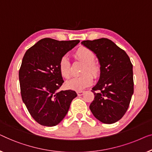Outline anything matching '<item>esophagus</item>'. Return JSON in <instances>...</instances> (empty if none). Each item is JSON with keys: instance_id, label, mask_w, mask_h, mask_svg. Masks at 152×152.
<instances>
[{"instance_id": "esophagus-1", "label": "esophagus", "mask_w": 152, "mask_h": 152, "mask_svg": "<svg viewBox=\"0 0 152 152\" xmlns=\"http://www.w3.org/2000/svg\"><path fill=\"white\" fill-rule=\"evenodd\" d=\"M77 94H78V96H83L85 94L84 91H77Z\"/></svg>"}]
</instances>
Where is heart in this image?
<instances>
[{
  "instance_id": "b5f03b06",
  "label": "heart",
  "mask_w": 152,
  "mask_h": 152,
  "mask_svg": "<svg viewBox=\"0 0 152 152\" xmlns=\"http://www.w3.org/2000/svg\"><path fill=\"white\" fill-rule=\"evenodd\" d=\"M74 56L79 61L85 64L83 68L82 75L74 77L69 79L66 82V86L70 89L80 91L91 85L93 83V77H96L100 74V67L96 63H94L95 54L92 51L88 48H80L76 50ZM58 69L60 73L64 78H68L71 74L70 70V63L68 58L64 56L61 58L58 63ZM87 71L90 72L91 74Z\"/></svg>"
}]
</instances>
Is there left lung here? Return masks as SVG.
<instances>
[{"label": "left lung", "mask_w": 152, "mask_h": 152, "mask_svg": "<svg viewBox=\"0 0 152 152\" xmlns=\"http://www.w3.org/2000/svg\"><path fill=\"white\" fill-rule=\"evenodd\" d=\"M81 44L94 53L100 66L89 109L102 123H116L127 112L134 94L133 65L125 51L107 38L84 40Z\"/></svg>", "instance_id": "1"}]
</instances>
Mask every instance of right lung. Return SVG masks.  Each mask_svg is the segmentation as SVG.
Returning <instances> with one entry per match:
<instances>
[{
	"mask_svg": "<svg viewBox=\"0 0 152 152\" xmlns=\"http://www.w3.org/2000/svg\"><path fill=\"white\" fill-rule=\"evenodd\" d=\"M80 40L43 38L25 52L19 70L22 100L41 125L53 127L67 115L75 91H58L64 80L58 69L61 58Z\"/></svg>",
	"mask_w": 152,
	"mask_h": 152,
	"instance_id": "1",
	"label": "right lung"
}]
</instances>
